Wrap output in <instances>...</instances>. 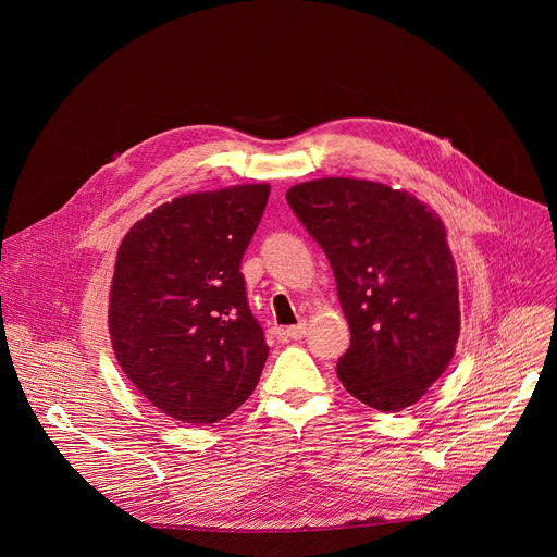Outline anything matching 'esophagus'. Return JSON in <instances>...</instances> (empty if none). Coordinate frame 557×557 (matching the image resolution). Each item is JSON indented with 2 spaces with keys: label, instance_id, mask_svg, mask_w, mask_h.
Returning a JSON list of instances; mask_svg holds the SVG:
<instances>
[{
  "label": "esophagus",
  "instance_id": "34e87169",
  "mask_svg": "<svg viewBox=\"0 0 557 557\" xmlns=\"http://www.w3.org/2000/svg\"><path fill=\"white\" fill-rule=\"evenodd\" d=\"M282 334H284L286 338L300 341V338H305V334H307V325H305V323H300V325H294V327H286Z\"/></svg>",
  "mask_w": 557,
  "mask_h": 557
}]
</instances>
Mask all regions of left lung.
<instances>
[{"label":"left lung","instance_id":"left-lung-1","mask_svg":"<svg viewBox=\"0 0 557 557\" xmlns=\"http://www.w3.org/2000/svg\"><path fill=\"white\" fill-rule=\"evenodd\" d=\"M325 250L349 325L336 374L376 411L416 404L441 376L460 334L458 275L447 232L408 191L357 178H320L286 191Z\"/></svg>","mask_w":557,"mask_h":557}]
</instances>
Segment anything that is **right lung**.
<instances>
[{"mask_svg":"<svg viewBox=\"0 0 557 557\" xmlns=\"http://www.w3.org/2000/svg\"><path fill=\"white\" fill-rule=\"evenodd\" d=\"M269 194V185H237L173 198L137 221L116 252L114 357L173 420L227 418L252 395L269 359L239 271Z\"/></svg>","mask_w":557,"mask_h":557,"instance_id":"1","label":"right lung"}]
</instances>
